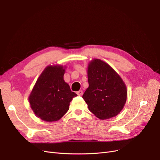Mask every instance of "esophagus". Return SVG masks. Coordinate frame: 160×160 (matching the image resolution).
Segmentation results:
<instances>
[{
  "label": "esophagus",
  "mask_w": 160,
  "mask_h": 160,
  "mask_svg": "<svg viewBox=\"0 0 160 160\" xmlns=\"http://www.w3.org/2000/svg\"><path fill=\"white\" fill-rule=\"evenodd\" d=\"M77 94L79 96H82V95H83V91H82V90H80V91L77 92Z\"/></svg>",
  "instance_id": "1"
}]
</instances>
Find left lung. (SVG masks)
<instances>
[{
    "label": "left lung",
    "mask_w": 160,
    "mask_h": 160,
    "mask_svg": "<svg viewBox=\"0 0 160 160\" xmlns=\"http://www.w3.org/2000/svg\"><path fill=\"white\" fill-rule=\"evenodd\" d=\"M89 88L83 99L97 118L106 119L120 113L127 99V89L120 76L100 59L90 62L88 70Z\"/></svg>",
    "instance_id": "left-lung-1"
}]
</instances>
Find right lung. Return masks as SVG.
<instances>
[{
	"label": "right lung",
	"mask_w": 160,
	"mask_h": 160,
	"mask_svg": "<svg viewBox=\"0 0 160 160\" xmlns=\"http://www.w3.org/2000/svg\"><path fill=\"white\" fill-rule=\"evenodd\" d=\"M65 69L61 65L47 67L38 77L28 98L31 108L45 122H56L69 109L72 92L63 79Z\"/></svg>",
	"instance_id": "1"
}]
</instances>
